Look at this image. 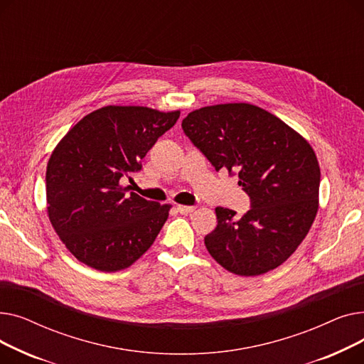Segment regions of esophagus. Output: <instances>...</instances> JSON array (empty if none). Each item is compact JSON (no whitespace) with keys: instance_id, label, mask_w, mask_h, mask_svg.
Segmentation results:
<instances>
[{"instance_id":"esophagus-1","label":"esophagus","mask_w":364,"mask_h":364,"mask_svg":"<svg viewBox=\"0 0 364 364\" xmlns=\"http://www.w3.org/2000/svg\"><path fill=\"white\" fill-rule=\"evenodd\" d=\"M177 211H178L180 214H184V215H187V214H192V213L195 211V206H186V205H178V206H177Z\"/></svg>"}]
</instances>
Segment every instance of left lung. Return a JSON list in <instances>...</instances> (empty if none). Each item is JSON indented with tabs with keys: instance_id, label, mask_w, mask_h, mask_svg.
<instances>
[{
	"instance_id": "left-lung-1",
	"label": "left lung",
	"mask_w": 364,
	"mask_h": 364,
	"mask_svg": "<svg viewBox=\"0 0 364 364\" xmlns=\"http://www.w3.org/2000/svg\"><path fill=\"white\" fill-rule=\"evenodd\" d=\"M183 131L217 171H237L251 209L237 218L215 208L205 236L211 257L237 276H258L288 259L310 232L318 209L320 166L310 143L270 112L250 103L190 112Z\"/></svg>"
}]
</instances>
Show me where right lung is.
<instances>
[{"label":"right lung","mask_w":364,"mask_h":364,"mask_svg":"<svg viewBox=\"0 0 364 364\" xmlns=\"http://www.w3.org/2000/svg\"><path fill=\"white\" fill-rule=\"evenodd\" d=\"M180 118V110L105 106L84 117L53 150L46 174L50 223L69 252L99 272H119L155 242L171 205L121 186Z\"/></svg>","instance_id":"1"}]
</instances>
